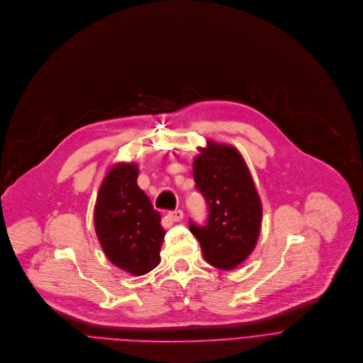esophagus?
Returning a JSON list of instances; mask_svg holds the SVG:
<instances>
[{
  "label": "esophagus",
  "instance_id": "1",
  "mask_svg": "<svg viewBox=\"0 0 363 363\" xmlns=\"http://www.w3.org/2000/svg\"><path fill=\"white\" fill-rule=\"evenodd\" d=\"M167 219L172 222H180L183 219V211L182 210H174L167 213Z\"/></svg>",
  "mask_w": 363,
  "mask_h": 363
}]
</instances>
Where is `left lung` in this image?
Instances as JSON below:
<instances>
[{
	"label": "left lung",
	"mask_w": 363,
	"mask_h": 363,
	"mask_svg": "<svg viewBox=\"0 0 363 363\" xmlns=\"http://www.w3.org/2000/svg\"><path fill=\"white\" fill-rule=\"evenodd\" d=\"M199 152L193 177L208 204V222L203 228L190 223V232L211 266L232 270L255 250L262 228V201L236 147L207 140Z\"/></svg>",
	"instance_id": "8db88e82"
}]
</instances>
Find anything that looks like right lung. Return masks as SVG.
I'll return each mask as SVG.
<instances>
[{"label":"right lung","instance_id":"1","mask_svg":"<svg viewBox=\"0 0 363 363\" xmlns=\"http://www.w3.org/2000/svg\"><path fill=\"white\" fill-rule=\"evenodd\" d=\"M135 163H116L104 176L94 206V229L108 260L143 276L160 263L162 216L138 184Z\"/></svg>","mask_w":363,"mask_h":363}]
</instances>
